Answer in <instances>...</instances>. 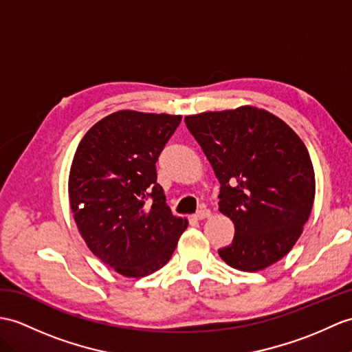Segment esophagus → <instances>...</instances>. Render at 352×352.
Returning <instances> with one entry per match:
<instances>
[{
  "instance_id": "esophagus-1",
  "label": "esophagus",
  "mask_w": 352,
  "mask_h": 352,
  "mask_svg": "<svg viewBox=\"0 0 352 352\" xmlns=\"http://www.w3.org/2000/svg\"><path fill=\"white\" fill-rule=\"evenodd\" d=\"M211 216V211L207 210V208H201L196 211V213L192 216L195 220H202V219H207Z\"/></svg>"
}]
</instances>
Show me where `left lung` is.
Here are the masks:
<instances>
[{
    "label": "left lung",
    "instance_id": "obj_1",
    "mask_svg": "<svg viewBox=\"0 0 352 352\" xmlns=\"http://www.w3.org/2000/svg\"><path fill=\"white\" fill-rule=\"evenodd\" d=\"M220 183L219 211L232 220L234 240L219 255L241 272H261L294 248L315 199V170L298 135L265 109L187 116Z\"/></svg>",
    "mask_w": 352,
    "mask_h": 352
}]
</instances>
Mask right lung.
<instances>
[{
  "label": "right lung",
  "mask_w": 352,
  "mask_h": 352,
  "mask_svg": "<svg viewBox=\"0 0 352 352\" xmlns=\"http://www.w3.org/2000/svg\"><path fill=\"white\" fill-rule=\"evenodd\" d=\"M179 121L182 116L117 111L88 130L73 157L69 201L79 234L126 277L165 265L189 223L170 213L156 173Z\"/></svg>",
  "instance_id": "obj_1"
}]
</instances>
